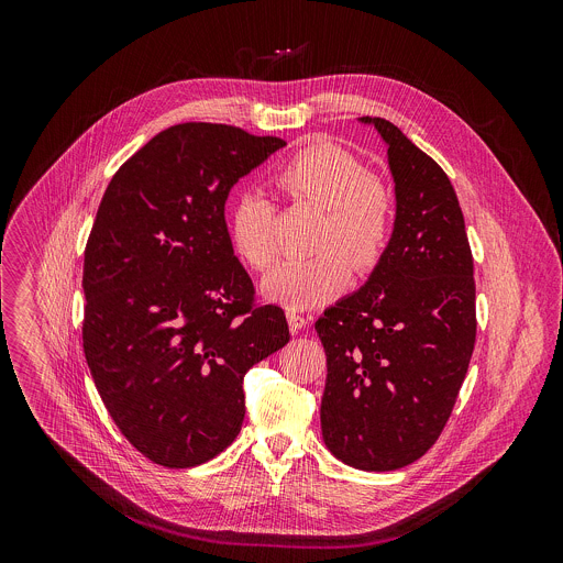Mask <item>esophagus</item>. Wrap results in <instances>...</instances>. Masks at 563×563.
<instances>
[{
    "instance_id": "34e87169",
    "label": "esophagus",
    "mask_w": 563,
    "mask_h": 563,
    "mask_svg": "<svg viewBox=\"0 0 563 563\" xmlns=\"http://www.w3.org/2000/svg\"><path fill=\"white\" fill-rule=\"evenodd\" d=\"M287 323H289V330L294 334H298L307 325V318L302 313H298L296 309H287Z\"/></svg>"
}]
</instances>
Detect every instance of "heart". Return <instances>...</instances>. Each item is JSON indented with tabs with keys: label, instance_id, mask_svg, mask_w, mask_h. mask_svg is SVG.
I'll return each instance as SVG.
<instances>
[{
	"label": "heart",
	"instance_id": "obj_1",
	"mask_svg": "<svg viewBox=\"0 0 563 563\" xmlns=\"http://www.w3.org/2000/svg\"><path fill=\"white\" fill-rule=\"evenodd\" d=\"M276 187L294 202L323 209L311 258H289L263 280L267 298L307 309L334 298L356 272L383 258L394 229V196L369 176L358 157L332 142H313L289 155L274 172ZM229 240L238 258L267 269L276 254V207L263 194L240 196L229 216Z\"/></svg>",
	"mask_w": 563,
	"mask_h": 563
}]
</instances>
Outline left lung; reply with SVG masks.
<instances>
[{
	"label": "left lung",
	"instance_id": "8db88e82",
	"mask_svg": "<svg viewBox=\"0 0 563 563\" xmlns=\"http://www.w3.org/2000/svg\"><path fill=\"white\" fill-rule=\"evenodd\" d=\"M396 218L367 283L316 320L328 356L320 428L343 463L398 470L443 432L474 339V265L463 211L445 172L383 118Z\"/></svg>",
	"mask_w": 563,
	"mask_h": 563
}]
</instances>
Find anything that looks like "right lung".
Here are the masks:
<instances>
[{
	"label": "right lung",
	"mask_w": 563,
	"mask_h": 563,
	"mask_svg": "<svg viewBox=\"0 0 563 563\" xmlns=\"http://www.w3.org/2000/svg\"><path fill=\"white\" fill-rule=\"evenodd\" d=\"M274 135L185 122L111 178L85 250V356L126 441L165 467L220 454L245 419L247 369L289 343L256 305L224 222L231 187L283 148Z\"/></svg>",
	"instance_id": "right-lung-1"
}]
</instances>
